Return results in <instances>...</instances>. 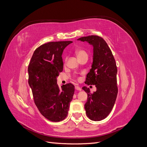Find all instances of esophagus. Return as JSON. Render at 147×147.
<instances>
[{
	"label": "esophagus",
	"mask_w": 147,
	"mask_h": 147,
	"mask_svg": "<svg viewBox=\"0 0 147 147\" xmlns=\"http://www.w3.org/2000/svg\"><path fill=\"white\" fill-rule=\"evenodd\" d=\"M75 90H78V91H81L82 90V89L80 88V86H75Z\"/></svg>",
	"instance_id": "1"
}]
</instances>
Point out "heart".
Returning <instances> with one entry per match:
<instances>
[{
    "label": "heart",
    "instance_id": "b5f03b06",
    "mask_svg": "<svg viewBox=\"0 0 147 147\" xmlns=\"http://www.w3.org/2000/svg\"><path fill=\"white\" fill-rule=\"evenodd\" d=\"M75 54H76L77 56L78 57V59L82 58V57L88 56L86 52L84 51V50H82V49H78V50H77L75 51Z\"/></svg>",
    "mask_w": 147,
    "mask_h": 147
}]
</instances>
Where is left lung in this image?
<instances>
[{"instance_id":"8db88e82","label":"left lung","mask_w":147,"mask_h":147,"mask_svg":"<svg viewBox=\"0 0 147 147\" xmlns=\"http://www.w3.org/2000/svg\"><path fill=\"white\" fill-rule=\"evenodd\" d=\"M93 46V62L86 78L88 85H95L96 92L83 86L88 94L84 105L87 117L92 121L105 119L112 111L118 94L117 67L112 52L107 43L100 36L90 35L79 38Z\"/></svg>"}]
</instances>
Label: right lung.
<instances>
[{"label":"right lung","instance_id":"1","mask_svg":"<svg viewBox=\"0 0 147 147\" xmlns=\"http://www.w3.org/2000/svg\"><path fill=\"white\" fill-rule=\"evenodd\" d=\"M72 41L51 42L38 47L28 65V82L39 112L51 121L58 122L67 116L74 94L72 83L57 84L56 77L63 70L62 54Z\"/></svg>","mask_w":147,"mask_h":147}]
</instances>
